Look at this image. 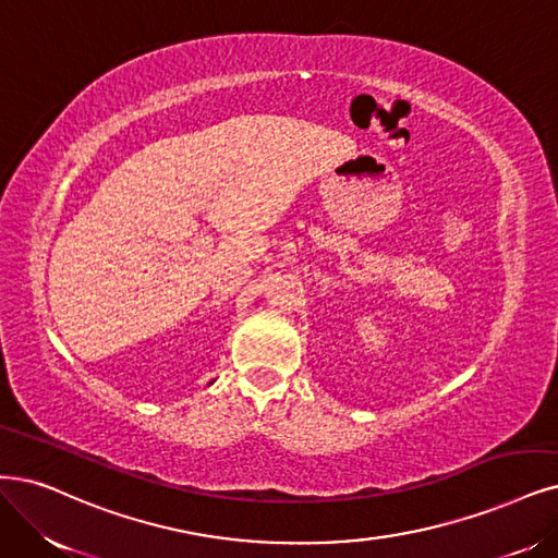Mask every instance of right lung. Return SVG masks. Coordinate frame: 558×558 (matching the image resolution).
<instances>
[{
	"label": "right lung",
	"instance_id": "1",
	"mask_svg": "<svg viewBox=\"0 0 558 558\" xmlns=\"http://www.w3.org/2000/svg\"><path fill=\"white\" fill-rule=\"evenodd\" d=\"M211 384H214V381H211Z\"/></svg>",
	"mask_w": 558,
	"mask_h": 558
}]
</instances>
